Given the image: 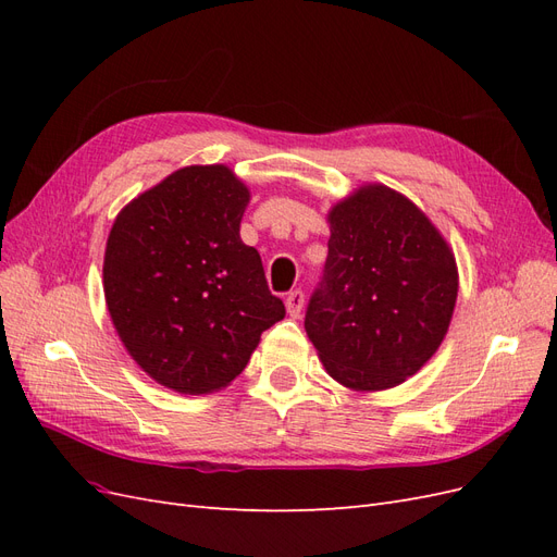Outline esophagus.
Segmentation results:
<instances>
[{"instance_id":"esophagus-1","label":"esophagus","mask_w":557,"mask_h":557,"mask_svg":"<svg viewBox=\"0 0 557 557\" xmlns=\"http://www.w3.org/2000/svg\"><path fill=\"white\" fill-rule=\"evenodd\" d=\"M285 309H288V313L293 318H297L301 313V309H305V293L301 290L288 293V297H285Z\"/></svg>"}]
</instances>
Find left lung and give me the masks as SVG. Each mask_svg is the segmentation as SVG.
I'll list each match as a JSON object with an SVG mask.
<instances>
[{"instance_id":"8db88e82","label":"left lung","mask_w":557,"mask_h":557,"mask_svg":"<svg viewBox=\"0 0 557 557\" xmlns=\"http://www.w3.org/2000/svg\"><path fill=\"white\" fill-rule=\"evenodd\" d=\"M330 242L305 330L325 372L356 393L391 391L420 372L458 299L453 248L413 201L364 183L327 211Z\"/></svg>"}]
</instances>
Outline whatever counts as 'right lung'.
Segmentation results:
<instances>
[{
    "mask_svg": "<svg viewBox=\"0 0 557 557\" xmlns=\"http://www.w3.org/2000/svg\"><path fill=\"white\" fill-rule=\"evenodd\" d=\"M248 185L227 164H190L115 215L104 297L125 350L181 395L227 387L285 315L260 252L242 242Z\"/></svg>",
    "mask_w": 557,
    "mask_h": 557,
    "instance_id": "add662e5",
    "label": "right lung"
}]
</instances>
